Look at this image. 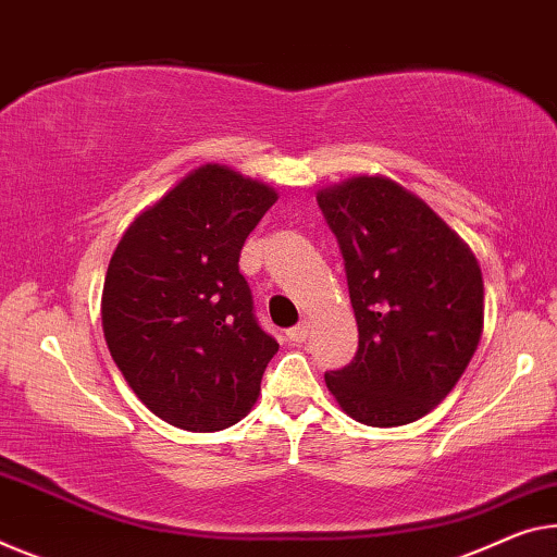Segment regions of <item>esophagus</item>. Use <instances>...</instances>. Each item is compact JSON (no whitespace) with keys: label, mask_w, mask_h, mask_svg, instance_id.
<instances>
[{"label":"esophagus","mask_w":557,"mask_h":557,"mask_svg":"<svg viewBox=\"0 0 557 557\" xmlns=\"http://www.w3.org/2000/svg\"><path fill=\"white\" fill-rule=\"evenodd\" d=\"M286 338L290 341V344H304V341L308 338V323H298V326L288 329Z\"/></svg>","instance_id":"esophagus-1"}]
</instances>
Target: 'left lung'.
<instances>
[{"label":"left lung","instance_id":"1","mask_svg":"<svg viewBox=\"0 0 557 557\" xmlns=\"http://www.w3.org/2000/svg\"><path fill=\"white\" fill-rule=\"evenodd\" d=\"M315 201L344 256L358 323L354 361L329 371L326 386L358 423H413L475 354L481 267L438 213L391 178H348Z\"/></svg>","mask_w":557,"mask_h":557}]
</instances>
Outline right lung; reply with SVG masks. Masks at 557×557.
<instances>
[{"instance_id": "1", "label": "right lung", "mask_w": 557, "mask_h": 557, "mask_svg": "<svg viewBox=\"0 0 557 557\" xmlns=\"http://www.w3.org/2000/svg\"><path fill=\"white\" fill-rule=\"evenodd\" d=\"M276 191L219 164L141 211L111 256L101 326L109 354L153 416L194 433L242 421L276 338L238 271L246 236Z\"/></svg>"}]
</instances>
